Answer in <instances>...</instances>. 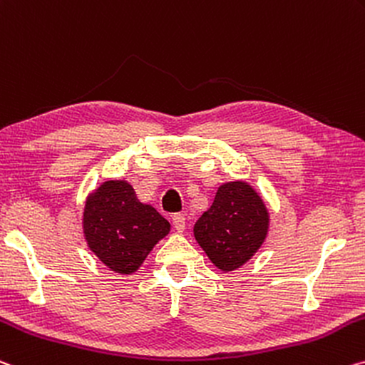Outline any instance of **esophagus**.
Segmentation results:
<instances>
[{
	"mask_svg": "<svg viewBox=\"0 0 365 365\" xmlns=\"http://www.w3.org/2000/svg\"><path fill=\"white\" fill-rule=\"evenodd\" d=\"M172 224H173V227H175V230L177 232H183L185 230V216L183 214H175V216L172 217Z\"/></svg>",
	"mask_w": 365,
	"mask_h": 365,
	"instance_id": "esophagus-1",
	"label": "esophagus"
}]
</instances>
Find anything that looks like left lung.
Masks as SVG:
<instances>
[{
	"label": "left lung",
	"mask_w": 365,
	"mask_h": 365,
	"mask_svg": "<svg viewBox=\"0 0 365 365\" xmlns=\"http://www.w3.org/2000/svg\"><path fill=\"white\" fill-rule=\"evenodd\" d=\"M269 212L250 185L242 180L221 185L211 207L193 227L195 239L214 266L227 273L240 268L263 245Z\"/></svg>",
	"instance_id": "left-lung-1"
}]
</instances>
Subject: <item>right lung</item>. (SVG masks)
Masks as SVG:
<instances>
[{
  "label": "right lung",
  "instance_id": "obj_1",
  "mask_svg": "<svg viewBox=\"0 0 365 365\" xmlns=\"http://www.w3.org/2000/svg\"><path fill=\"white\" fill-rule=\"evenodd\" d=\"M83 230L91 252L115 273L131 274L170 224L151 205H144L126 180L103 182L86 200Z\"/></svg>",
  "mask_w": 365,
  "mask_h": 365
}]
</instances>
